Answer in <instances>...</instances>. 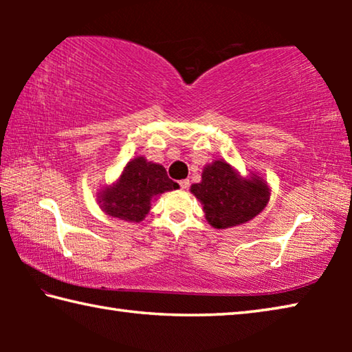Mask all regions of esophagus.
Masks as SVG:
<instances>
[{
  "instance_id": "1",
  "label": "esophagus",
  "mask_w": 352,
  "mask_h": 352,
  "mask_svg": "<svg viewBox=\"0 0 352 352\" xmlns=\"http://www.w3.org/2000/svg\"><path fill=\"white\" fill-rule=\"evenodd\" d=\"M180 188L183 190H186L189 188V180H180Z\"/></svg>"
}]
</instances>
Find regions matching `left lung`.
I'll list each match as a JSON object with an SVG mask.
<instances>
[{
    "instance_id": "obj_1",
    "label": "left lung",
    "mask_w": 352,
    "mask_h": 352,
    "mask_svg": "<svg viewBox=\"0 0 352 352\" xmlns=\"http://www.w3.org/2000/svg\"><path fill=\"white\" fill-rule=\"evenodd\" d=\"M189 190L204 206L208 223L217 230L250 222L269 204L272 192L258 172L241 175L222 158L208 163L201 170L200 183H194Z\"/></svg>"
}]
</instances>
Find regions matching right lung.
Listing matches in <instances>:
<instances>
[{
	"label": "right lung",
	"instance_id": "obj_1",
	"mask_svg": "<svg viewBox=\"0 0 352 352\" xmlns=\"http://www.w3.org/2000/svg\"><path fill=\"white\" fill-rule=\"evenodd\" d=\"M180 186L172 182L162 164L135 157L124 166L115 183L96 192L99 208L110 217L140 223L151 211L152 200Z\"/></svg>",
	"mask_w": 352,
	"mask_h": 352
}]
</instances>
